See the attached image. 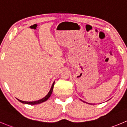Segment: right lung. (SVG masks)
I'll use <instances>...</instances> for the list:
<instances>
[{
	"instance_id": "1",
	"label": "right lung",
	"mask_w": 127,
	"mask_h": 127,
	"mask_svg": "<svg viewBox=\"0 0 127 127\" xmlns=\"http://www.w3.org/2000/svg\"><path fill=\"white\" fill-rule=\"evenodd\" d=\"M54 83H55V82L53 83L52 85L51 89H50V91H49V92L48 93L47 95L46 96H45V97H43V98H42V99H40V100H39L34 101V102H24V101L20 100H19V99H18V100H19V102H21V103H25V104H29V105H37V104H39V103H42V102H45V101H47L48 100V99L49 98V97H50V95H51L52 93L53 89H54Z\"/></svg>"
}]
</instances>
